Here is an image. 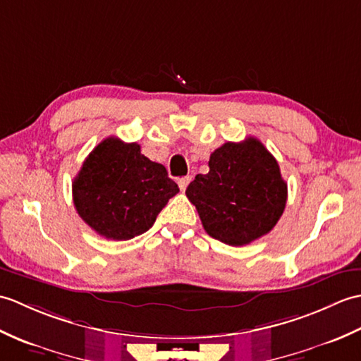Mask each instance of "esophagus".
<instances>
[{"label": "esophagus", "mask_w": 361, "mask_h": 361, "mask_svg": "<svg viewBox=\"0 0 361 361\" xmlns=\"http://www.w3.org/2000/svg\"><path fill=\"white\" fill-rule=\"evenodd\" d=\"M189 181H190V176H183V178H180V180H178L180 190H183V192H185L188 185H189Z\"/></svg>", "instance_id": "34e87169"}]
</instances>
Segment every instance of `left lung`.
Segmentation results:
<instances>
[{
  "label": "left lung",
  "instance_id": "8db88e82",
  "mask_svg": "<svg viewBox=\"0 0 361 361\" xmlns=\"http://www.w3.org/2000/svg\"><path fill=\"white\" fill-rule=\"evenodd\" d=\"M209 172L186 189L204 231L242 247L268 234L287 203V183L278 161L256 137L225 142L209 157Z\"/></svg>",
  "mask_w": 361,
  "mask_h": 361
}]
</instances>
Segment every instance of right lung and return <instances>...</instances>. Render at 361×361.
Here are the masks:
<instances>
[{"instance_id":"1","label":"right lung","mask_w":361,"mask_h":361,"mask_svg":"<svg viewBox=\"0 0 361 361\" xmlns=\"http://www.w3.org/2000/svg\"><path fill=\"white\" fill-rule=\"evenodd\" d=\"M180 192L163 164L141 153V145L110 136L83 161L73 181L78 214L111 240H128L155 224L169 198Z\"/></svg>"}]
</instances>
